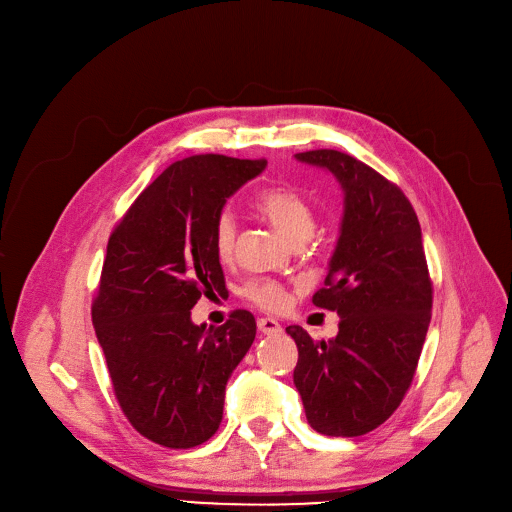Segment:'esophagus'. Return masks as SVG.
I'll return each mask as SVG.
<instances>
[{
  "mask_svg": "<svg viewBox=\"0 0 512 512\" xmlns=\"http://www.w3.org/2000/svg\"><path fill=\"white\" fill-rule=\"evenodd\" d=\"M257 328L261 334H280L282 332V326L278 324L276 319L272 317H261L257 319Z\"/></svg>",
  "mask_w": 512,
  "mask_h": 512,
  "instance_id": "esophagus-1",
  "label": "esophagus"
}]
</instances>
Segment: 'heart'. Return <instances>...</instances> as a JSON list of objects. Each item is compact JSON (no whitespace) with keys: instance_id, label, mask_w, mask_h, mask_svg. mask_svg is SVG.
<instances>
[{"instance_id":"1","label":"heart","mask_w":512,"mask_h":512,"mask_svg":"<svg viewBox=\"0 0 512 512\" xmlns=\"http://www.w3.org/2000/svg\"><path fill=\"white\" fill-rule=\"evenodd\" d=\"M255 209L263 218L276 226L288 240H305L315 226V215L309 201L290 186H267L255 197ZM213 251L222 261L234 253L236 224L230 211H222L213 224ZM242 297L265 311H282L288 303V294L282 284L265 278L249 280L242 286Z\"/></svg>"}]
</instances>
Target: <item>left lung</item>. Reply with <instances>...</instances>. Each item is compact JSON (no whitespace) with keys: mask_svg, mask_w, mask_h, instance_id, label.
I'll return each mask as SVG.
<instances>
[{"mask_svg":"<svg viewBox=\"0 0 512 512\" xmlns=\"http://www.w3.org/2000/svg\"><path fill=\"white\" fill-rule=\"evenodd\" d=\"M294 157L332 172L344 191L326 286L313 294L315 307L338 313V336L286 328L299 348L294 386L315 432L355 438L398 409L419 363L434 299L421 226L405 193L353 155Z\"/></svg>","mask_w":512,"mask_h":512,"instance_id":"1","label":"left lung"}]
</instances>
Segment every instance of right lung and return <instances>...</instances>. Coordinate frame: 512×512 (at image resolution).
<instances>
[{"label": "right lung", "mask_w": 512, "mask_h": 512, "mask_svg": "<svg viewBox=\"0 0 512 512\" xmlns=\"http://www.w3.org/2000/svg\"><path fill=\"white\" fill-rule=\"evenodd\" d=\"M265 166L213 153L180 159L107 240L91 307L95 334L126 419L159 446L195 448L218 432L228 378L255 340L245 309L209 330L193 324L191 309L201 294L226 290L213 224Z\"/></svg>", "instance_id": "right-lung-1"}]
</instances>
